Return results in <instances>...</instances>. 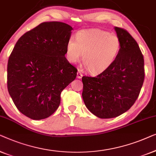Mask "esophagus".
<instances>
[{
	"label": "esophagus",
	"mask_w": 156,
	"mask_h": 156,
	"mask_svg": "<svg viewBox=\"0 0 156 156\" xmlns=\"http://www.w3.org/2000/svg\"><path fill=\"white\" fill-rule=\"evenodd\" d=\"M82 77H83V73H81V71H78V73H77V78H79V79H80Z\"/></svg>",
	"instance_id": "1"
}]
</instances>
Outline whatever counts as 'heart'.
<instances>
[{
    "mask_svg": "<svg viewBox=\"0 0 156 156\" xmlns=\"http://www.w3.org/2000/svg\"><path fill=\"white\" fill-rule=\"evenodd\" d=\"M121 42L117 35L100 30H86L76 34V41L70 39L66 54L70 62L76 63L83 54L87 71L99 74L112 65L119 55Z\"/></svg>",
    "mask_w": 156,
    "mask_h": 156,
    "instance_id": "b5f03b06",
    "label": "heart"
}]
</instances>
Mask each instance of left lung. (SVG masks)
Listing matches in <instances>:
<instances>
[{
	"mask_svg": "<svg viewBox=\"0 0 156 156\" xmlns=\"http://www.w3.org/2000/svg\"><path fill=\"white\" fill-rule=\"evenodd\" d=\"M121 42L119 55L96 77L83 76V99L89 111L109 119L129 110L139 97L144 80V59L139 45L126 30L115 27Z\"/></svg>",
	"mask_w": 156,
	"mask_h": 156,
	"instance_id": "1",
	"label": "left lung"
}]
</instances>
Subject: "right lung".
<instances>
[{
    "instance_id": "obj_1",
    "label": "right lung",
    "mask_w": 156,
    "mask_h": 156,
    "mask_svg": "<svg viewBox=\"0 0 156 156\" xmlns=\"http://www.w3.org/2000/svg\"><path fill=\"white\" fill-rule=\"evenodd\" d=\"M73 28L46 22L18 39L8 59V90L18 110L32 119L49 117L61 93L75 80L77 69L65 54Z\"/></svg>"
}]
</instances>
